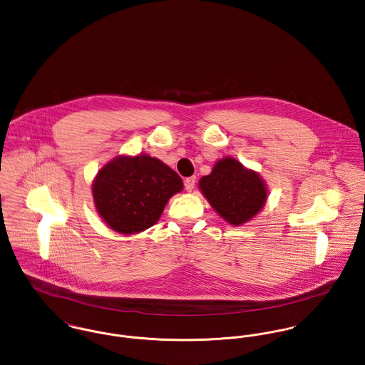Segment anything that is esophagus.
Returning a JSON list of instances; mask_svg holds the SVG:
<instances>
[{"mask_svg":"<svg viewBox=\"0 0 365 365\" xmlns=\"http://www.w3.org/2000/svg\"><path fill=\"white\" fill-rule=\"evenodd\" d=\"M195 186H196V176L186 178V180H185V189H186L187 192H192V190L195 189Z\"/></svg>","mask_w":365,"mask_h":365,"instance_id":"34e87169","label":"esophagus"}]
</instances>
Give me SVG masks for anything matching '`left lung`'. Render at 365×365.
<instances>
[{
	"mask_svg": "<svg viewBox=\"0 0 365 365\" xmlns=\"http://www.w3.org/2000/svg\"><path fill=\"white\" fill-rule=\"evenodd\" d=\"M200 190L212 208L230 225L245 224L267 201V187L257 172L235 158L220 160L212 172L200 179Z\"/></svg>",
	"mask_w": 365,
	"mask_h": 365,
	"instance_id": "8db88e82",
	"label": "left lung"
}]
</instances>
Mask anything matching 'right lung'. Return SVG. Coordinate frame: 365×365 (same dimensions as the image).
I'll use <instances>...</instances> for the list:
<instances>
[{
  "label": "right lung",
  "mask_w": 365,
  "mask_h": 365,
  "mask_svg": "<svg viewBox=\"0 0 365 365\" xmlns=\"http://www.w3.org/2000/svg\"><path fill=\"white\" fill-rule=\"evenodd\" d=\"M183 189L180 176L158 158L116 157L93 183L96 208L115 232L133 235L155 224L169 198Z\"/></svg>",
  "instance_id": "obj_1"
}]
</instances>
